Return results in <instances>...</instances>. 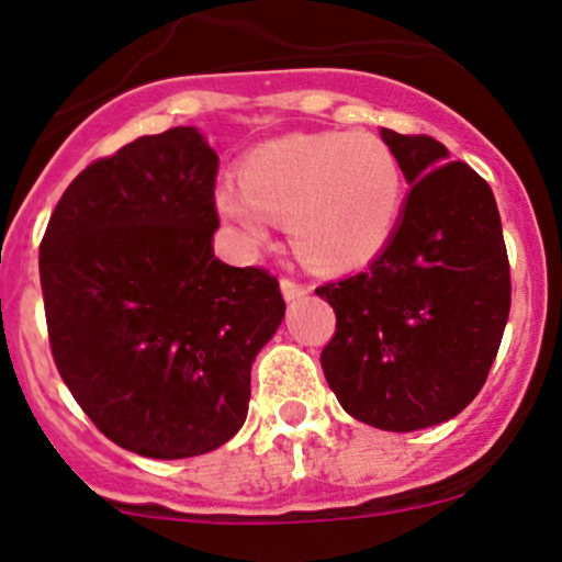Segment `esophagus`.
I'll return each instance as SVG.
<instances>
[{
  "instance_id": "1",
  "label": "esophagus",
  "mask_w": 562,
  "mask_h": 562,
  "mask_svg": "<svg viewBox=\"0 0 562 562\" xmlns=\"http://www.w3.org/2000/svg\"><path fill=\"white\" fill-rule=\"evenodd\" d=\"M280 288H282V295H285V301H299V299H303V295L308 293L306 285H301V282L290 280V277H285V280L280 282Z\"/></svg>"
}]
</instances>
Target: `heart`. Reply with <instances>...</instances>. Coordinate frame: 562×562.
I'll return each instance as SVG.
<instances>
[{
  "mask_svg": "<svg viewBox=\"0 0 562 562\" xmlns=\"http://www.w3.org/2000/svg\"><path fill=\"white\" fill-rule=\"evenodd\" d=\"M238 187L214 193L216 212L251 246L267 240V220L288 222L293 251L319 272H346L374 259L403 206L401 161L371 133L263 140L240 159Z\"/></svg>",
  "mask_w": 562,
  "mask_h": 562,
  "instance_id": "obj_1",
  "label": "heart"
}]
</instances>
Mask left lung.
I'll list each match as a JSON object with an SVG mask.
<instances>
[{"mask_svg":"<svg viewBox=\"0 0 562 562\" xmlns=\"http://www.w3.org/2000/svg\"><path fill=\"white\" fill-rule=\"evenodd\" d=\"M411 191L363 272L316 288L337 329L327 384L358 422L416 431L479 395L510 314V263L492 188L429 135L382 127Z\"/></svg>","mask_w":562,"mask_h":562,"instance_id":"left-lung-1","label":"left lung"}]
</instances>
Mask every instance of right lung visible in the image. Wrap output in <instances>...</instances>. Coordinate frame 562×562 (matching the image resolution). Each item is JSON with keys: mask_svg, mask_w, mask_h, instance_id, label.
<instances>
[{"mask_svg": "<svg viewBox=\"0 0 562 562\" xmlns=\"http://www.w3.org/2000/svg\"><path fill=\"white\" fill-rule=\"evenodd\" d=\"M216 167L195 127L135 138L67 186L38 251L67 390L101 435L161 461L235 437L285 316L277 277L214 256Z\"/></svg>", "mask_w": 562, "mask_h": 562, "instance_id": "1", "label": "right lung"}]
</instances>
